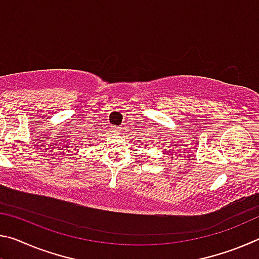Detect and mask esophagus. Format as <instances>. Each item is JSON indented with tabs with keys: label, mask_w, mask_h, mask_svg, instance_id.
<instances>
[{
	"label": "esophagus",
	"mask_w": 259,
	"mask_h": 259,
	"mask_svg": "<svg viewBox=\"0 0 259 259\" xmlns=\"http://www.w3.org/2000/svg\"><path fill=\"white\" fill-rule=\"evenodd\" d=\"M113 130H114V134H120L121 131H122L120 126H115V128H114Z\"/></svg>",
	"instance_id": "obj_1"
}]
</instances>
